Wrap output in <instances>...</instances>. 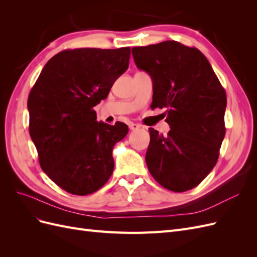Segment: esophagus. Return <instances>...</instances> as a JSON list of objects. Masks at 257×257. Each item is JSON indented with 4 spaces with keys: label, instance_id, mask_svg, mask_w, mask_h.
Masks as SVG:
<instances>
[{
    "label": "esophagus",
    "instance_id": "esophagus-1",
    "mask_svg": "<svg viewBox=\"0 0 257 257\" xmlns=\"http://www.w3.org/2000/svg\"><path fill=\"white\" fill-rule=\"evenodd\" d=\"M128 127H130L131 131H137V130L141 128L142 126L139 125V124H136V123H130L128 124Z\"/></svg>",
    "mask_w": 257,
    "mask_h": 257
}]
</instances>
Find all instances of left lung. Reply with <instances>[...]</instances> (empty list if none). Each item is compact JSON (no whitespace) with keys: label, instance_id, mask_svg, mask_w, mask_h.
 Masks as SVG:
<instances>
[{"label":"left lung","instance_id":"left-lung-1","mask_svg":"<svg viewBox=\"0 0 257 257\" xmlns=\"http://www.w3.org/2000/svg\"><path fill=\"white\" fill-rule=\"evenodd\" d=\"M132 53L137 68L152 78V109L166 108L170 126L167 135L149 128L148 169L167 190L195 188L219 159L226 93L197 48L166 41L134 47Z\"/></svg>","mask_w":257,"mask_h":257}]
</instances>
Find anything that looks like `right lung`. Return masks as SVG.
Instances as JSON below:
<instances>
[{
	"mask_svg": "<svg viewBox=\"0 0 257 257\" xmlns=\"http://www.w3.org/2000/svg\"><path fill=\"white\" fill-rule=\"evenodd\" d=\"M131 48H79L52 57L28 98L29 131L42 169L74 195L99 190L113 172V146L128 127L96 121L93 109L126 71Z\"/></svg>",
	"mask_w": 257,
	"mask_h": 257,
	"instance_id": "right-lung-1",
	"label": "right lung"
}]
</instances>
